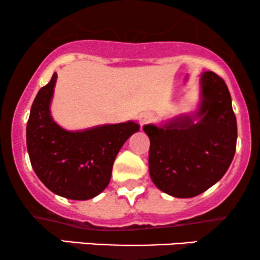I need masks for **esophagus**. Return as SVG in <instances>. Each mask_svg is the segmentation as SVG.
<instances>
[{"label": "esophagus", "instance_id": "1", "mask_svg": "<svg viewBox=\"0 0 260 260\" xmlns=\"http://www.w3.org/2000/svg\"><path fill=\"white\" fill-rule=\"evenodd\" d=\"M151 120H153V116L150 115V113H142L139 117V121H140V124H147L149 123V122H151Z\"/></svg>", "mask_w": 260, "mask_h": 260}]
</instances>
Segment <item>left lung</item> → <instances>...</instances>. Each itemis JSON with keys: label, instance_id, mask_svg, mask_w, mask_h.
Masks as SVG:
<instances>
[{"label": "left lung", "instance_id": "1", "mask_svg": "<svg viewBox=\"0 0 260 260\" xmlns=\"http://www.w3.org/2000/svg\"><path fill=\"white\" fill-rule=\"evenodd\" d=\"M201 86L202 105L194 117L184 116L164 127H143L150 139L151 180L176 198L205 192L221 180L235 156L237 122L228 85L221 77L207 71Z\"/></svg>", "mask_w": 260, "mask_h": 260}]
</instances>
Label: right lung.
Returning a JSON list of instances; mask_svg holds the SVG:
<instances>
[{
    "mask_svg": "<svg viewBox=\"0 0 260 260\" xmlns=\"http://www.w3.org/2000/svg\"><path fill=\"white\" fill-rule=\"evenodd\" d=\"M57 74L38 92L26 123V148L32 169L55 194L86 201L109 184L112 165L124 142L139 124H104L82 132H68L50 115Z\"/></svg>",
    "mask_w": 260,
    "mask_h": 260,
    "instance_id": "add662e5",
    "label": "right lung"
}]
</instances>
